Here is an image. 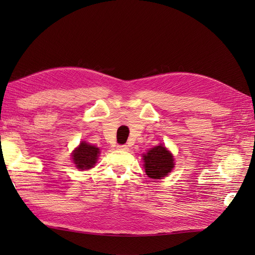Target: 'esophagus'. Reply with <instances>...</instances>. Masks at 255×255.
I'll return each instance as SVG.
<instances>
[{"instance_id": "1", "label": "esophagus", "mask_w": 255, "mask_h": 255, "mask_svg": "<svg viewBox=\"0 0 255 255\" xmlns=\"http://www.w3.org/2000/svg\"><path fill=\"white\" fill-rule=\"evenodd\" d=\"M116 148H117V150H121V151H125V152H126V151H129V148H128V145H126V144H118Z\"/></svg>"}]
</instances>
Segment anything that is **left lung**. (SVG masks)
<instances>
[{
  "label": "left lung",
  "mask_w": 255,
  "mask_h": 255,
  "mask_svg": "<svg viewBox=\"0 0 255 255\" xmlns=\"http://www.w3.org/2000/svg\"><path fill=\"white\" fill-rule=\"evenodd\" d=\"M145 174L153 180H160L166 176L174 167L173 154L163 144L155 145L143 154Z\"/></svg>",
  "instance_id": "left-lung-1"
}]
</instances>
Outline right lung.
<instances>
[{
    "label": "right lung",
    "instance_id": "right-lung-1",
    "mask_svg": "<svg viewBox=\"0 0 255 255\" xmlns=\"http://www.w3.org/2000/svg\"><path fill=\"white\" fill-rule=\"evenodd\" d=\"M100 154V149L88 142L82 141L72 153L73 163L79 170H90L96 163Z\"/></svg>",
    "mask_w": 255,
    "mask_h": 255
}]
</instances>
